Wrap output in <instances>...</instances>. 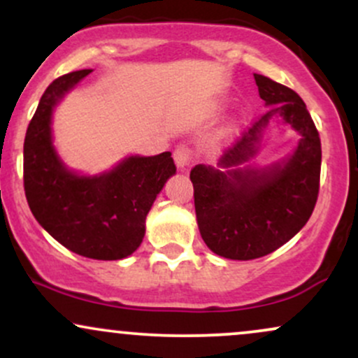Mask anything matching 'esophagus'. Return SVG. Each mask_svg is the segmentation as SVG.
I'll use <instances>...</instances> for the list:
<instances>
[{
	"label": "esophagus",
	"instance_id": "34e87169",
	"mask_svg": "<svg viewBox=\"0 0 358 358\" xmlns=\"http://www.w3.org/2000/svg\"><path fill=\"white\" fill-rule=\"evenodd\" d=\"M173 158H175L176 166H178L180 170H185V168L190 165L193 158V150L188 145H178L173 153Z\"/></svg>",
	"mask_w": 358,
	"mask_h": 358
}]
</instances>
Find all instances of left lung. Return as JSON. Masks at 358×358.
Segmentation results:
<instances>
[{"mask_svg": "<svg viewBox=\"0 0 358 358\" xmlns=\"http://www.w3.org/2000/svg\"><path fill=\"white\" fill-rule=\"evenodd\" d=\"M259 96L271 106L229 150L219 165L248 162L269 119L279 114L298 131L299 145L282 166L220 171L192 168L193 199L200 234L208 249L234 261H250L281 248L305 227L320 192L322 143L306 104L293 89L257 76Z\"/></svg>", "mask_w": 358, "mask_h": 358, "instance_id": "1", "label": "left lung"}]
</instances>
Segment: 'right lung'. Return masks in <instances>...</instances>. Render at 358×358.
Listing matches in <instances>:
<instances>
[{
    "label": "right lung",
    "instance_id": "1",
    "mask_svg": "<svg viewBox=\"0 0 358 358\" xmlns=\"http://www.w3.org/2000/svg\"><path fill=\"white\" fill-rule=\"evenodd\" d=\"M89 73V69L65 73L43 92L24 136L23 187L35 219L64 248L89 259L116 261L139 248L148 212L176 166L165 151L131 156L92 178L65 170L52 146V110Z\"/></svg>",
    "mask_w": 358,
    "mask_h": 358
}]
</instances>
